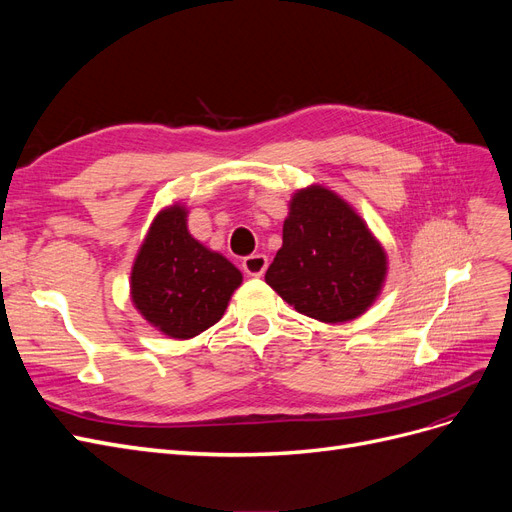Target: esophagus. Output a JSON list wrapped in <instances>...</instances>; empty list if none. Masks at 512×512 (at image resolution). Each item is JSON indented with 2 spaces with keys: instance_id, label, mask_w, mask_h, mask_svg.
Listing matches in <instances>:
<instances>
[{
  "instance_id": "1",
  "label": "esophagus",
  "mask_w": 512,
  "mask_h": 512,
  "mask_svg": "<svg viewBox=\"0 0 512 512\" xmlns=\"http://www.w3.org/2000/svg\"><path fill=\"white\" fill-rule=\"evenodd\" d=\"M241 267H243V271H245L247 275L260 277L262 273L267 271L269 260H267V256H262V254H252V256H245V258H243Z\"/></svg>"
}]
</instances>
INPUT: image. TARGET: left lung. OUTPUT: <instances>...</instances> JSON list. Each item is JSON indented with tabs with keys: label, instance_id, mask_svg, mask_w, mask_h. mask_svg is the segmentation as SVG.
Returning a JSON list of instances; mask_svg holds the SVG:
<instances>
[{
	"label": "left lung",
	"instance_id": "8db88e82",
	"mask_svg": "<svg viewBox=\"0 0 512 512\" xmlns=\"http://www.w3.org/2000/svg\"><path fill=\"white\" fill-rule=\"evenodd\" d=\"M282 241L265 280L299 314L335 324L376 301L386 254L344 198L322 185L299 190Z\"/></svg>",
	"mask_w": 512,
	"mask_h": 512
}]
</instances>
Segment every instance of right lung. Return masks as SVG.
Masks as SVG:
<instances>
[{
	"mask_svg": "<svg viewBox=\"0 0 512 512\" xmlns=\"http://www.w3.org/2000/svg\"><path fill=\"white\" fill-rule=\"evenodd\" d=\"M188 211L173 205L153 220L132 267V301L147 322L190 339L218 322L243 280L222 254L188 232Z\"/></svg>",
	"mask_w": 512,
	"mask_h": 512,
	"instance_id": "obj_1",
	"label": "right lung"
}]
</instances>
